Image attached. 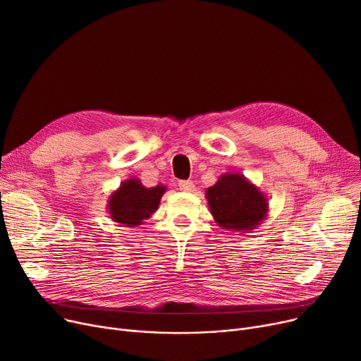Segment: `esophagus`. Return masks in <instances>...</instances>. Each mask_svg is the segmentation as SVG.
Instances as JSON below:
<instances>
[{
	"label": "esophagus",
	"instance_id": "1",
	"mask_svg": "<svg viewBox=\"0 0 361 361\" xmlns=\"http://www.w3.org/2000/svg\"><path fill=\"white\" fill-rule=\"evenodd\" d=\"M178 187H180V190H183V192H193L195 188H196L195 183L190 181V180H183V181H180V183H178Z\"/></svg>",
	"mask_w": 361,
	"mask_h": 361
}]
</instances>
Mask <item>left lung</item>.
Returning a JSON list of instances; mask_svg holds the SVG:
<instances>
[{
  "label": "left lung",
  "mask_w": 361,
  "mask_h": 361,
  "mask_svg": "<svg viewBox=\"0 0 361 361\" xmlns=\"http://www.w3.org/2000/svg\"><path fill=\"white\" fill-rule=\"evenodd\" d=\"M206 199L215 222L235 233H252L269 211L264 193L240 173L222 174L206 190Z\"/></svg>",
  "instance_id": "8db88e82"
}]
</instances>
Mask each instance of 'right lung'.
Here are the masks:
<instances>
[{
    "instance_id": "right-lung-1",
    "label": "right lung",
    "mask_w": 361,
    "mask_h": 361,
    "mask_svg": "<svg viewBox=\"0 0 361 361\" xmlns=\"http://www.w3.org/2000/svg\"><path fill=\"white\" fill-rule=\"evenodd\" d=\"M165 192L162 184L145 187L139 178H128L108 197V215L121 226H137L157 212Z\"/></svg>"
}]
</instances>
